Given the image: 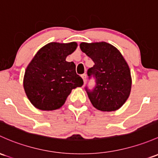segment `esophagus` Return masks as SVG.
Instances as JSON below:
<instances>
[{"label":"esophagus","instance_id":"1","mask_svg":"<svg viewBox=\"0 0 158 158\" xmlns=\"http://www.w3.org/2000/svg\"><path fill=\"white\" fill-rule=\"evenodd\" d=\"M81 76H82V79H83V81H84V82H85V80H86V74H82Z\"/></svg>","mask_w":158,"mask_h":158}]
</instances>
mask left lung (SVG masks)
<instances>
[{
  "instance_id": "left-lung-1",
  "label": "left lung",
  "mask_w": 158,
  "mask_h": 158,
  "mask_svg": "<svg viewBox=\"0 0 158 158\" xmlns=\"http://www.w3.org/2000/svg\"><path fill=\"white\" fill-rule=\"evenodd\" d=\"M80 49L94 63L88 69L90 79H95V86L89 90V98L96 109L114 111L127 101L131 92L132 78L130 69L119 50L104 41L82 42Z\"/></svg>"
}]
</instances>
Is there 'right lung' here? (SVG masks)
Masks as SVG:
<instances>
[{
    "label": "right lung",
    "mask_w": 158,
    "mask_h": 158,
    "mask_svg": "<svg viewBox=\"0 0 158 158\" xmlns=\"http://www.w3.org/2000/svg\"><path fill=\"white\" fill-rule=\"evenodd\" d=\"M77 43L51 42L36 53L26 69L25 92L30 102L41 110H54L64 104L72 89L83 85L73 62L66 58Z\"/></svg>",
    "instance_id": "1"
}]
</instances>
